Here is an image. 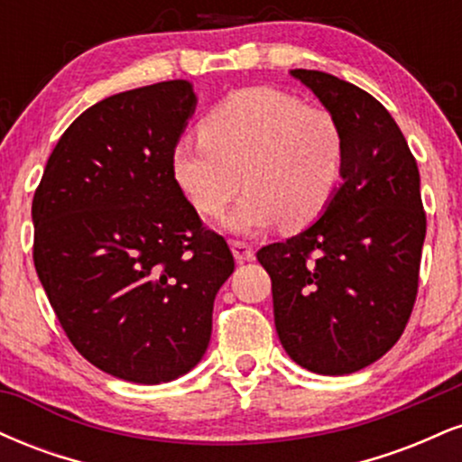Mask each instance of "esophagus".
<instances>
[{"instance_id":"1","label":"esophagus","mask_w":462,"mask_h":462,"mask_svg":"<svg viewBox=\"0 0 462 462\" xmlns=\"http://www.w3.org/2000/svg\"><path fill=\"white\" fill-rule=\"evenodd\" d=\"M230 245H232V254H235L236 263L254 261V249L249 247L245 241H232Z\"/></svg>"}]
</instances>
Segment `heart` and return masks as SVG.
I'll return each mask as SVG.
<instances>
[{"label":"heart","mask_w":462,"mask_h":462,"mask_svg":"<svg viewBox=\"0 0 462 462\" xmlns=\"http://www.w3.org/2000/svg\"><path fill=\"white\" fill-rule=\"evenodd\" d=\"M201 141H180L169 156L171 178L204 217L226 219L235 235L254 236L284 219L291 230L315 224L346 173V139L332 113L272 87L232 93L210 110Z\"/></svg>","instance_id":"1"}]
</instances>
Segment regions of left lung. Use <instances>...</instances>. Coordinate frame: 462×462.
Segmentation results:
<instances>
[{
    "label": "left lung",
    "mask_w": 462,
    "mask_h": 462,
    "mask_svg": "<svg viewBox=\"0 0 462 462\" xmlns=\"http://www.w3.org/2000/svg\"><path fill=\"white\" fill-rule=\"evenodd\" d=\"M338 121L346 173L310 227L256 254L272 275L280 343L300 367L346 375L383 358L417 298L426 213L419 169L393 116L337 76L293 69Z\"/></svg>",
    "instance_id": "8db88e82"
}]
</instances>
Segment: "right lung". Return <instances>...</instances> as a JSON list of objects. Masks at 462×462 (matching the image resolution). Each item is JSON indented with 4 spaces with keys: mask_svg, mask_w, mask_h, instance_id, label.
I'll list each match as a JSON object with an SVG mask.
<instances>
[{
    "mask_svg": "<svg viewBox=\"0 0 462 462\" xmlns=\"http://www.w3.org/2000/svg\"><path fill=\"white\" fill-rule=\"evenodd\" d=\"M195 106L187 79L91 106L56 143L32 201L34 267L62 330L128 383H169L199 363L235 272L169 167Z\"/></svg>",
    "mask_w": 462,
    "mask_h": 462,
    "instance_id": "right-lung-1",
    "label": "right lung"
}]
</instances>
